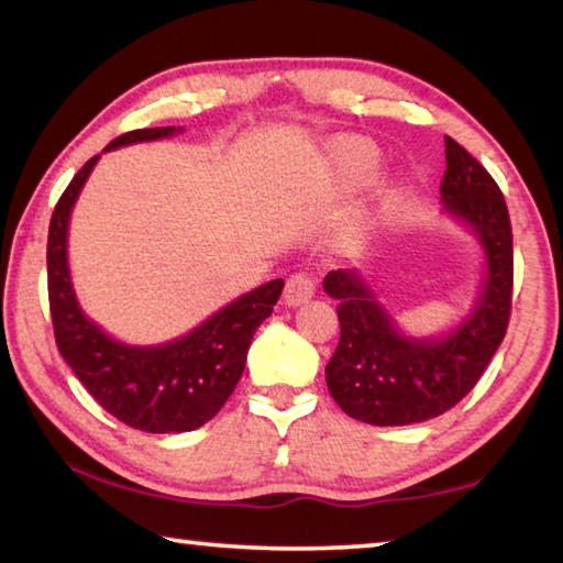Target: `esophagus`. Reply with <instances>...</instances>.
Masks as SVG:
<instances>
[{"instance_id":"esophagus-1","label":"esophagus","mask_w":563,"mask_h":563,"mask_svg":"<svg viewBox=\"0 0 563 563\" xmlns=\"http://www.w3.org/2000/svg\"><path fill=\"white\" fill-rule=\"evenodd\" d=\"M312 295H316V278L308 271H298L292 273L288 283H285V292L283 298L288 305H302L308 302Z\"/></svg>"}]
</instances>
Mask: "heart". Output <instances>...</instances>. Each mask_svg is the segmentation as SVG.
<instances>
[{
  "mask_svg": "<svg viewBox=\"0 0 563 563\" xmlns=\"http://www.w3.org/2000/svg\"><path fill=\"white\" fill-rule=\"evenodd\" d=\"M338 151L342 166L352 176H365L375 166V148L365 141H342Z\"/></svg>",
  "mask_w": 563,
  "mask_h": 563,
  "instance_id": "obj_1",
  "label": "heart"
}]
</instances>
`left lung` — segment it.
<instances>
[{"label": "left lung", "instance_id": "1", "mask_svg": "<svg viewBox=\"0 0 563 563\" xmlns=\"http://www.w3.org/2000/svg\"><path fill=\"white\" fill-rule=\"evenodd\" d=\"M446 208L470 223L487 253V283L470 318L442 340L399 335L357 271H332L325 290L338 300L340 342L325 367L342 412L377 427L412 424L452 409L479 383L511 316L514 247L507 203L489 170L444 136Z\"/></svg>", "mask_w": 563, "mask_h": 563}]
</instances>
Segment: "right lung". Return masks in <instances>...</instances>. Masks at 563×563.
<instances>
[{
	"instance_id": "right-lung-1",
	"label": "right lung",
	"mask_w": 563,
	"mask_h": 563,
	"mask_svg": "<svg viewBox=\"0 0 563 563\" xmlns=\"http://www.w3.org/2000/svg\"><path fill=\"white\" fill-rule=\"evenodd\" d=\"M176 126L136 129L109 148L166 139ZM99 156L89 158L54 206L46 241V278L56 347L89 395L119 422L141 432H190L218 415L243 375L245 355L261 322L271 316L283 280H271L206 320L190 335L158 347H129L84 316L66 265V228L81 186Z\"/></svg>"
}]
</instances>
